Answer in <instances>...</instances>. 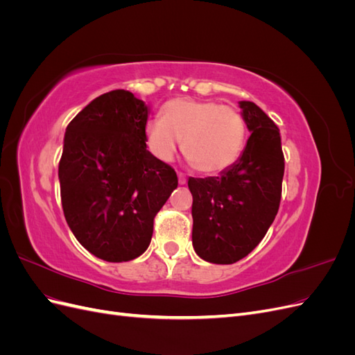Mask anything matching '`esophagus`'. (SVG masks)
Masks as SVG:
<instances>
[{"label":"esophagus","mask_w":355,"mask_h":355,"mask_svg":"<svg viewBox=\"0 0 355 355\" xmlns=\"http://www.w3.org/2000/svg\"><path fill=\"white\" fill-rule=\"evenodd\" d=\"M178 178H179V185H185L187 184V176L184 173H179Z\"/></svg>","instance_id":"obj_1"}]
</instances>
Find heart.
<instances>
[{
    "label": "heart",
    "instance_id": "heart-1",
    "mask_svg": "<svg viewBox=\"0 0 355 355\" xmlns=\"http://www.w3.org/2000/svg\"><path fill=\"white\" fill-rule=\"evenodd\" d=\"M163 118L145 127L146 145L158 159L170 161L184 141L187 159L201 173L218 175L237 163L245 144V121L239 110L214 101L171 99Z\"/></svg>",
    "mask_w": 355,
    "mask_h": 355
}]
</instances>
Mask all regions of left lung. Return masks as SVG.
Wrapping results in <instances>:
<instances>
[{"mask_svg": "<svg viewBox=\"0 0 355 355\" xmlns=\"http://www.w3.org/2000/svg\"><path fill=\"white\" fill-rule=\"evenodd\" d=\"M252 132L237 163L220 176L189 178L192 245L201 259L228 265L249 254L274 222L282 200L280 130L253 102H240Z\"/></svg>", "mask_w": 355, "mask_h": 355, "instance_id": "8db88e82", "label": "left lung"}]
</instances>
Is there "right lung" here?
<instances>
[{
  "instance_id": "add662e5",
  "label": "right lung",
  "mask_w": 355,
  "mask_h": 355,
  "mask_svg": "<svg viewBox=\"0 0 355 355\" xmlns=\"http://www.w3.org/2000/svg\"><path fill=\"white\" fill-rule=\"evenodd\" d=\"M148 106L127 90L90 102L67 127L60 198L75 239L106 262H127L151 243L154 219L178 187L175 168L146 149Z\"/></svg>"
}]
</instances>
